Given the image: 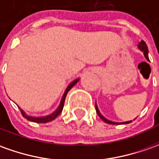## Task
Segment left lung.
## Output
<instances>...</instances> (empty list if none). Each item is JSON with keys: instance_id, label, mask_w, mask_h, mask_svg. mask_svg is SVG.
<instances>
[{"instance_id": "obj_1", "label": "left lung", "mask_w": 159, "mask_h": 159, "mask_svg": "<svg viewBox=\"0 0 159 159\" xmlns=\"http://www.w3.org/2000/svg\"><path fill=\"white\" fill-rule=\"evenodd\" d=\"M138 47H139V49L143 52L144 57H145V59H146L148 61H149V57H148V48H147V46H146V44H145V42H144V40H142L141 42H139V45H138ZM95 108H96V111H97V113H98V116L100 117V119H102L104 122H106V123L107 124H111V125H121V124H129L132 122V120H130V121H126V122L119 123V122H113V121H111V120H108V119H106V118H105V117L100 113V111H99V110H98L97 104H95Z\"/></svg>"}]
</instances>
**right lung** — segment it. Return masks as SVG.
<instances>
[{
	"label": "right lung",
	"instance_id": "obj_1",
	"mask_svg": "<svg viewBox=\"0 0 159 159\" xmlns=\"http://www.w3.org/2000/svg\"><path fill=\"white\" fill-rule=\"evenodd\" d=\"M80 80V79H76V80H74L73 82H71L70 84L68 85V86L66 87V89L65 93L63 94V96H62V98H61V103H60V105H59V107L57 108L55 111L52 112L51 114L47 115V116H42V117H34V116H28L27 114H26V112L21 110L20 108V110L21 111V114L22 116L25 118V119H27V120H29V121H32V122H35V123H48L49 121H52L53 119L56 118L58 115L61 113L62 110H63V107H64V103H65V99L66 97V94L69 92V90L73 87L78 81Z\"/></svg>",
	"mask_w": 159,
	"mask_h": 159
}]
</instances>
